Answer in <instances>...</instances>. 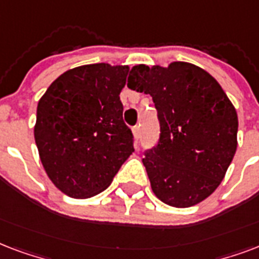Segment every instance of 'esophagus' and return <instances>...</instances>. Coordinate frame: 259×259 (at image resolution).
<instances>
[{
  "instance_id": "34e87169",
  "label": "esophagus",
  "mask_w": 259,
  "mask_h": 259,
  "mask_svg": "<svg viewBox=\"0 0 259 259\" xmlns=\"http://www.w3.org/2000/svg\"><path fill=\"white\" fill-rule=\"evenodd\" d=\"M132 134H134V138H135L136 146H138V140H139V138H140V128H139V125H135V127L132 128Z\"/></svg>"
}]
</instances>
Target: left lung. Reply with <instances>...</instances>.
<instances>
[{
    "instance_id": "obj_1",
    "label": "left lung",
    "mask_w": 259,
    "mask_h": 259,
    "mask_svg": "<svg viewBox=\"0 0 259 259\" xmlns=\"http://www.w3.org/2000/svg\"><path fill=\"white\" fill-rule=\"evenodd\" d=\"M130 88L150 94L161 136L144 152L151 189L176 208L196 205L223 181L238 146V115L219 82L188 62L132 67Z\"/></svg>"
}]
</instances>
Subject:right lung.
<instances>
[{
	"instance_id": "1",
	"label": "right lung",
	"mask_w": 259,
	"mask_h": 259,
	"mask_svg": "<svg viewBox=\"0 0 259 259\" xmlns=\"http://www.w3.org/2000/svg\"><path fill=\"white\" fill-rule=\"evenodd\" d=\"M130 66L94 63L67 70L37 104L33 134L48 178L73 198L101 193L134 152L123 121Z\"/></svg>"
}]
</instances>
